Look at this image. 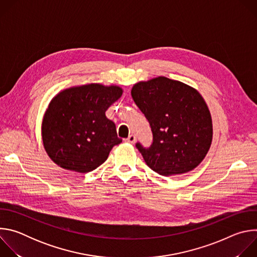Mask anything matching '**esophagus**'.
Segmentation results:
<instances>
[{
  "mask_svg": "<svg viewBox=\"0 0 257 257\" xmlns=\"http://www.w3.org/2000/svg\"><path fill=\"white\" fill-rule=\"evenodd\" d=\"M125 141H126V142H129V143H134V142L136 141V136L133 135V134H131V135L128 136V138L125 139Z\"/></svg>",
  "mask_w": 257,
  "mask_h": 257,
  "instance_id": "1",
  "label": "esophagus"
}]
</instances>
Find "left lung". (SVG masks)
Listing matches in <instances>:
<instances>
[{
    "label": "left lung",
    "instance_id": "8db88e82",
    "mask_svg": "<svg viewBox=\"0 0 257 257\" xmlns=\"http://www.w3.org/2000/svg\"><path fill=\"white\" fill-rule=\"evenodd\" d=\"M131 94L153 132L150 148L135 144L146 165L163 176L196 168L212 139L211 117L199 92L161 76L136 83Z\"/></svg>",
    "mask_w": 257,
    "mask_h": 257
}]
</instances>
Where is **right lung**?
Instances as JSON below:
<instances>
[{"mask_svg":"<svg viewBox=\"0 0 257 257\" xmlns=\"http://www.w3.org/2000/svg\"><path fill=\"white\" fill-rule=\"evenodd\" d=\"M122 95L118 86L89 84L59 93L43 121L47 154L63 169L87 173L103 164L122 142L105 111Z\"/></svg>","mask_w":257,"mask_h":257,"instance_id":"1","label":"right lung"}]
</instances>
